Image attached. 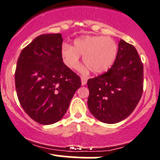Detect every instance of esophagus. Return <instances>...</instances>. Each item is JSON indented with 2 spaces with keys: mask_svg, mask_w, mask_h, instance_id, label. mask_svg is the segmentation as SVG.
<instances>
[{
  "mask_svg": "<svg viewBox=\"0 0 160 160\" xmlns=\"http://www.w3.org/2000/svg\"><path fill=\"white\" fill-rule=\"evenodd\" d=\"M81 80H82V85H85V84H86L87 78H85V77H84V76H82L81 77Z\"/></svg>",
  "mask_w": 160,
  "mask_h": 160,
  "instance_id": "obj_1",
  "label": "esophagus"
}]
</instances>
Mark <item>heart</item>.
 <instances>
[{
    "instance_id": "obj_1",
    "label": "heart",
    "mask_w": 160,
    "mask_h": 160,
    "mask_svg": "<svg viewBox=\"0 0 160 160\" xmlns=\"http://www.w3.org/2000/svg\"><path fill=\"white\" fill-rule=\"evenodd\" d=\"M118 46L114 39L101 36H85L74 41V47L63 44L61 56L64 64L72 69L80 67V55L84 64L93 73L108 70L116 60Z\"/></svg>"
}]
</instances>
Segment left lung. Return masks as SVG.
Listing matches in <instances>:
<instances>
[{
    "mask_svg": "<svg viewBox=\"0 0 160 160\" xmlns=\"http://www.w3.org/2000/svg\"><path fill=\"white\" fill-rule=\"evenodd\" d=\"M88 107L101 122L115 124L127 118L143 92V64L134 46L121 39L113 66L87 82Z\"/></svg>",
    "mask_w": 160,
    "mask_h": 160,
    "instance_id": "obj_1",
    "label": "left lung"
}]
</instances>
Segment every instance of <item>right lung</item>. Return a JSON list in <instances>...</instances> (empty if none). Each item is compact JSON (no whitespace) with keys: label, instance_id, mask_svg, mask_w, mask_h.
<instances>
[{"label":"right lung","instance_id":"1","mask_svg":"<svg viewBox=\"0 0 160 160\" xmlns=\"http://www.w3.org/2000/svg\"><path fill=\"white\" fill-rule=\"evenodd\" d=\"M61 34L35 38L19 55L15 88L25 112L37 123L52 124L65 114L82 85L78 75L63 62Z\"/></svg>","mask_w":160,"mask_h":160}]
</instances>
